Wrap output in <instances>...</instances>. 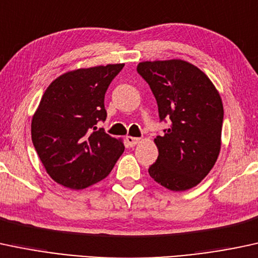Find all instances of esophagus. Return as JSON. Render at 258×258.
<instances>
[{"label":"esophagus","mask_w":258,"mask_h":258,"mask_svg":"<svg viewBox=\"0 0 258 258\" xmlns=\"http://www.w3.org/2000/svg\"><path fill=\"white\" fill-rule=\"evenodd\" d=\"M125 139H126V143H128L132 147L135 146V145L139 144L141 141L140 138H134V137H130V135H128Z\"/></svg>","instance_id":"obj_1"}]
</instances>
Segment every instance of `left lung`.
<instances>
[{"mask_svg": "<svg viewBox=\"0 0 258 258\" xmlns=\"http://www.w3.org/2000/svg\"><path fill=\"white\" fill-rule=\"evenodd\" d=\"M137 69L155 95L160 119L170 120L164 134L153 140L158 158L149 168L150 176L172 191L191 189L210 173L221 151V95L186 60H146Z\"/></svg>", "mask_w": 258, "mask_h": 258, "instance_id": "1", "label": "left lung"}]
</instances>
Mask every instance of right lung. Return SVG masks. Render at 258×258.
Returning a JSON list of instances; mask_svg holds the SVG:
<instances>
[{"label": "right lung", "mask_w": 258, "mask_h": 258, "mask_svg": "<svg viewBox=\"0 0 258 258\" xmlns=\"http://www.w3.org/2000/svg\"><path fill=\"white\" fill-rule=\"evenodd\" d=\"M119 64L67 72L43 92L31 119V140L56 183L82 190L101 181L124 151L121 139L97 129L106 120L105 94Z\"/></svg>", "instance_id": "1"}]
</instances>
